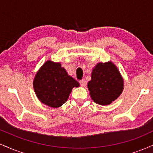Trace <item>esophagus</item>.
<instances>
[{
	"label": "esophagus",
	"instance_id": "34e87169",
	"mask_svg": "<svg viewBox=\"0 0 153 153\" xmlns=\"http://www.w3.org/2000/svg\"><path fill=\"white\" fill-rule=\"evenodd\" d=\"M80 85H81L82 87H85V86H86L87 82L85 81V80H83V79H82V80H80Z\"/></svg>",
	"mask_w": 153,
	"mask_h": 153
}]
</instances>
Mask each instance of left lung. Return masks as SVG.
I'll return each instance as SVG.
<instances>
[{"mask_svg":"<svg viewBox=\"0 0 153 153\" xmlns=\"http://www.w3.org/2000/svg\"><path fill=\"white\" fill-rule=\"evenodd\" d=\"M91 99L99 105H109L122 94L124 79L111 61L99 62L93 68L91 80L88 82Z\"/></svg>","mask_w":153,"mask_h":153,"instance_id":"1","label":"left lung"}]
</instances>
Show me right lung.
I'll return each mask as SVG.
<instances>
[{"label": "right lung", "mask_w": 153, "mask_h": 153, "mask_svg": "<svg viewBox=\"0 0 153 153\" xmlns=\"http://www.w3.org/2000/svg\"><path fill=\"white\" fill-rule=\"evenodd\" d=\"M79 82L67 73L61 63L47 60L39 69L33 80L36 97L44 104L58 108L68 101L72 89Z\"/></svg>", "instance_id": "obj_1"}]
</instances>
